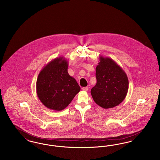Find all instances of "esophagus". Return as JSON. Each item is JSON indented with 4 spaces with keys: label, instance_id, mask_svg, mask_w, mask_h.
<instances>
[{
    "label": "esophagus",
    "instance_id": "obj_1",
    "mask_svg": "<svg viewBox=\"0 0 160 160\" xmlns=\"http://www.w3.org/2000/svg\"><path fill=\"white\" fill-rule=\"evenodd\" d=\"M82 90L84 91H88V87H83L82 88Z\"/></svg>",
    "mask_w": 160,
    "mask_h": 160
}]
</instances>
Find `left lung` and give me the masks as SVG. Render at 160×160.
<instances>
[{"label": "left lung", "instance_id": "left-lung-1", "mask_svg": "<svg viewBox=\"0 0 160 160\" xmlns=\"http://www.w3.org/2000/svg\"><path fill=\"white\" fill-rule=\"evenodd\" d=\"M96 67L97 84L91 93L93 101L103 108L118 106L128 91V79L123 69L112 59L99 56Z\"/></svg>", "mask_w": 160, "mask_h": 160}]
</instances>
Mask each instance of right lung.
I'll list each match as a JSON object with an SVG mask.
<instances>
[{
	"label": "right lung",
	"instance_id": "obj_1",
	"mask_svg": "<svg viewBox=\"0 0 160 160\" xmlns=\"http://www.w3.org/2000/svg\"><path fill=\"white\" fill-rule=\"evenodd\" d=\"M68 68V61L60 56L49 62L38 74L37 96L49 109H65L80 91L76 79L69 75Z\"/></svg>",
	"mask_w": 160,
	"mask_h": 160
}]
</instances>
